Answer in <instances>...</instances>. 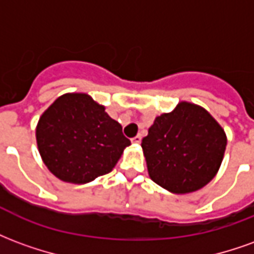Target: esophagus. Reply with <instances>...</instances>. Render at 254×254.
Returning a JSON list of instances; mask_svg holds the SVG:
<instances>
[{
	"mask_svg": "<svg viewBox=\"0 0 254 254\" xmlns=\"http://www.w3.org/2000/svg\"><path fill=\"white\" fill-rule=\"evenodd\" d=\"M132 143H134V144L141 143V134H137V136H134V137L132 138Z\"/></svg>",
	"mask_w": 254,
	"mask_h": 254,
	"instance_id": "esophagus-1",
	"label": "esophagus"
}]
</instances>
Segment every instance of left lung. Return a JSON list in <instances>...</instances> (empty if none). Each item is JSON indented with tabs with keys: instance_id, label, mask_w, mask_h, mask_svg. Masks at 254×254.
<instances>
[{
	"instance_id": "left-lung-1",
	"label": "left lung",
	"mask_w": 254,
	"mask_h": 254,
	"mask_svg": "<svg viewBox=\"0 0 254 254\" xmlns=\"http://www.w3.org/2000/svg\"><path fill=\"white\" fill-rule=\"evenodd\" d=\"M227 137L204 107L180 102L155 118L141 141L149 178L166 190L187 194L218 174Z\"/></svg>"
}]
</instances>
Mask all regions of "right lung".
<instances>
[{
  "label": "right lung",
  "mask_w": 254,
  "mask_h": 254,
  "mask_svg": "<svg viewBox=\"0 0 254 254\" xmlns=\"http://www.w3.org/2000/svg\"><path fill=\"white\" fill-rule=\"evenodd\" d=\"M41 158L53 176L84 185L110 173L130 145L120 122L88 94L58 96L43 111L35 130Z\"/></svg>",
  "instance_id": "right-lung-1"
}]
</instances>
